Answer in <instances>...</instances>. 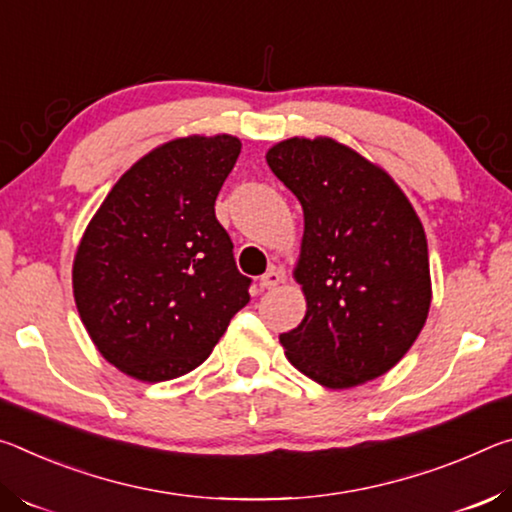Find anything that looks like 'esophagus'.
Masks as SVG:
<instances>
[{
  "mask_svg": "<svg viewBox=\"0 0 512 512\" xmlns=\"http://www.w3.org/2000/svg\"><path fill=\"white\" fill-rule=\"evenodd\" d=\"M281 281H283V272L276 270V267H272L270 272H265V274L261 276V288H263V290H272V288L279 286Z\"/></svg>",
  "mask_w": 512,
  "mask_h": 512,
  "instance_id": "34e87169",
  "label": "esophagus"
}]
</instances>
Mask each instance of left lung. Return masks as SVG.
<instances>
[{
    "label": "left lung",
    "mask_w": 512,
    "mask_h": 512,
    "mask_svg": "<svg viewBox=\"0 0 512 512\" xmlns=\"http://www.w3.org/2000/svg\"><path fill=\"white\" fill-rule=\"evenodd\" d=\"M267 165L304 208L295 279L306 295L286 356L324 388L345 390L395 367L431 306L422 222L388 172L331 138H290Z\"/></svg>",
    "instance_id": "8db88e82"
}]
</instances>
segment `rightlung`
<instances>
[{
	"mask_svg": "<svg viewBox=\"0 0 512 512\" xmlns=\"http://www.w3.org/2000/svg\"><path fill=\"white\" fill-rule=\"evenodd\" d=\"M233 136H188L142 156L108 192L74 256L81 322L108 363L170 381L211 356L249 301L215 199L240 154Z\"/></svg>",
	"mask_w": 512,
	"mask_h": 512,
	"instance_id": "right-lung-1",
	"label": "right lung"
}]
</instances>
